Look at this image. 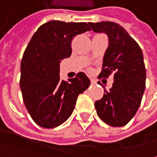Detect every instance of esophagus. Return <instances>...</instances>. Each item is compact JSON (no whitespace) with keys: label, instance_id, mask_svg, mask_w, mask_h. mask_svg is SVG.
<instances>
[{"label":"esophagus","instance_id":"obj_1","mask_svg":"<svg viewBox=\"0 0 157 157\" xmlns=\"http://www.w3.org/2000/svg\"><path fill=\"white\" fill-rule=\"evenodd\" d=\"M90 82H91V84H95L96 83V80L95 79H90Z\"/></svg>","mask_w":157,"mask_h":157}]
</instances>
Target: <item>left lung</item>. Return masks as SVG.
<instances>
[{"label": "left lung", "instance_id": "obj_1", "mask_svg": "<svg viewBox=\"0 0 157 157\" xmlns=\"http://www.w3.org/2000/svg\"><path fill=\"white\" fill-rule=\"evenodd\" d=\"M92 31L104 33L108 37L99 78L114 72V83L104 96L95 102L99 118L110 126L127 124L140 106L146 87V68L142 51L119 24L90 22Z\"/></svg>", "mask_w": 157, "mask_h": 157}]
</instances>
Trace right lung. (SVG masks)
<instances>
[{
	"label": "right lung",
	"mask_w": 157,
	"mask_h": 157,
	"mask_svg": "<svg viewBox=\"0 0 157 157\" xmlns=\"http://www.w3.org/2000/svg\"><path fill=\"white\" fill-rule=\"evenodd\" d=\"M86 31L90 28L84 22L49 21L34 33L24 52L20 88L26 109L41 127L51 129L65 123L79 94L90 84L82 72L69 82L59 77L60 62L71 56L73 38Z\"/></svg>",
	"instance_id": "obj_1"
}]
</instances>
